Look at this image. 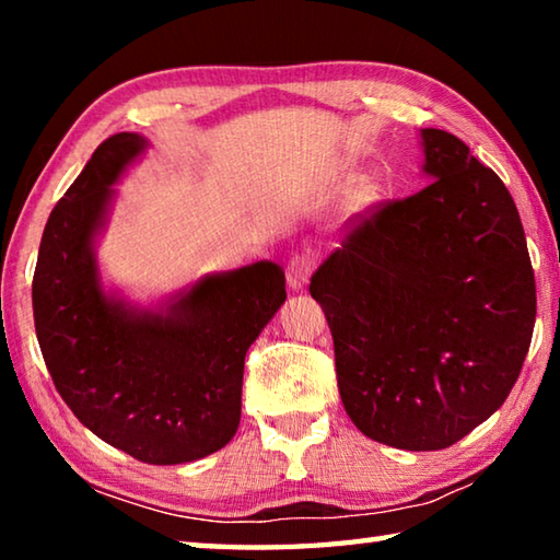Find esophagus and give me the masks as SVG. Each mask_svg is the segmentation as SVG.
<instances>
[{
	"instance_id": "esophagus-1",
	"label": "esophagus",
	"mask_w": 560,
	"mask_h": 560,
	"mask_svg": "<svg viewBox=\"0 0 560 560\" xmlns=\"http://www.w3.org/2000/svg\"><path fill=\"white\" fill-rule=\"evenodd\" d=\"M311 273H314V261L306 259V257H293L287 267V279H289V287L293 291H303L306 289V283L311 279Z\"/></svg>"
}]
</instances>
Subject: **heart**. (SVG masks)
I'll return each mask as SVG.
<instances>
[{"label":"heart","instance_id":"1","mask_svg":"<svg viewBox=\"0 0 560 560\" xmlns=\"http://www.w3.org/2000/svg\"><path fill=\"white\" fill-rule=\"evenodd\" d=\"M377 200V189L373 183H368V179H358L350 189V210L353 212H365L371 210Z\"/></svg>","mask_w":560,"mask_h":560}]
</instances>
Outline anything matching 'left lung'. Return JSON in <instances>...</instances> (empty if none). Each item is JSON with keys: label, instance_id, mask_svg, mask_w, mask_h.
Segmentation results:
<instances>
[{"label": "left lung", "instance_id": "obj_1", "mask_svg": "<svg viewBox=\"0 0 560 560\" xmlns=\"http://www.w3.org/2000/svg\"><path fill=\"white\" fill-rule=\"evenodd\" d=\"M432 183L385 205L311 277L355 428L407 452L459 442L514 387L536 281L509 189L457 136L420 130Z\"/></svg>", "mask_w": 560, "mask_h": 560}]
</instances>
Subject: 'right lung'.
<instances>
[{
    "label": "right lung",
    "mask_w": 560,
    "mask_h": 560,
    "mask_svg": "<svg viewBox=\"0 0 560 560\" xmlns=\"http://www.w3.org/2000/svg\"><path fill=\"white\" fill-rule=\"evenodd\" d=\"M150 148L118 132L96 148L44 226L32 303L44 363L83 428L145 464L222 450L242 417L244 355L287 301L269 259L205 273L140 306L106 287L96 246L116 185Z\"/></svg>",
    "instance_id": "obj_1"
}]
</instances>
